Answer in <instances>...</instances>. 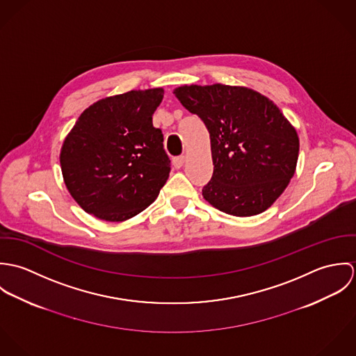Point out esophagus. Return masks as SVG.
I'll return each mask as SVG.
<instances>
[{
	"label": "esophagus",
	"instance_id": "1",
	"mask_svg": "<svg viewBox=\"0 0 356 356\" xmlns=\"http://www.w3.org/2000/svg\"><path fill=\"white\" fill-rule=\"evenodd\" d=\"M185 160H186L185 156H177L172 159V164L175 168H181L185 164Z\"/></svg>",
	"mask_w": 356,
	"mask_h": 356
}]
</instances>
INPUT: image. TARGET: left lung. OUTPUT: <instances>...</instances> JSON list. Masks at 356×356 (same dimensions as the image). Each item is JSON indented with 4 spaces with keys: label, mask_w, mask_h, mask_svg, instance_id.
Wrapping results in <instances>:
<instances>
[{
    "label": "left lung",
    "mask_w": 356,
    "mask_h": 356,
    "mask_svg": "<svg viewBox=\"0 0 356 356\" xmlns=\"http://www.w3.org/2000/svg\"><path fill=\"white\" fill-rule=\"evenodd\" d=\"M174 95L209 133L213 172L204 199L234 216L266 211L286 189L299 156L298 133L280 108L243 86L191 85Z\"/></svg>",
    "instance_id": "obj_1"
}]
</instances>
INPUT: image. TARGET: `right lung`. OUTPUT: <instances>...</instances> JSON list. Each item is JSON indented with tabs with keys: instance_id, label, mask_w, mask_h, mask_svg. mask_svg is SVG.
I'll list each match as a JSON object with an SVG mask.
<instances>
[{
	"instance_id": "add662e5",
	"label": "right lung",
	"mask_w": 356,
	"mask_h": 356,
	"mask_svg": "<svg viewBox=\"0 0 356 356\" xmlns=\"http://www.w3.org/2000/svg\"><path fill=\"white\" fill-rule=\"evenodd\" d=\"M161 88L95 102L78 118L60 152L74 200L102 220L122 222L156 200L170 174L163 134L152 115Z\"/></svg>"
}]
</instances>
